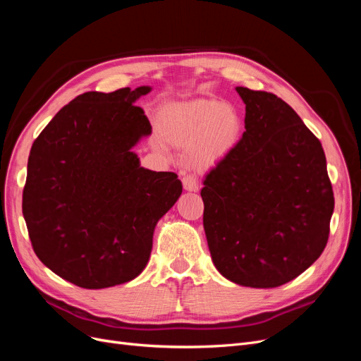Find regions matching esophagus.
Returning a JSON list of instances; mask_svg holds the SVG:
<instances>
[{
  "label": "esophagus",
  "mask_w": 361,
  "mask_h": 361,
  "mask_svg": "<svg viewBox=\"0 0 361 361\" xmlns=\"http://www.w3.org/2000/svg\"><path fill=\"white\" fill-rule=\"evenodd\" d=\"M182 185L187 191H197L199 190V179L192 176V174H187L182 178Z\"/></svg>",
  "instance_id": "34e87169"
}]
</instances>
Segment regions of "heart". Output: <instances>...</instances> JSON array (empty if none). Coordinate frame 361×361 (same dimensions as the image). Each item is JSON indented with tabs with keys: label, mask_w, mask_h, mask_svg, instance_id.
I'll use <instances>...</instances> for the list:
<instances>
[{
	"label": "heart",
	"mask_w": 361,
	"mask_h": 361,
	"mask_svg": "<svg viewBox=\"0 0 361 361\" xmlns=\"http://www.w3.org/2000/svg\"><path fill=\"white\" fill-rule=\"evenodd\" d=\"M158 130L171 146H190L192 162L212 166L236 147L243 137L244 118L236 106L216 97H194L162 106Z\"/></svg>",
	"instance_id": "obj_1"
}]
</instances>
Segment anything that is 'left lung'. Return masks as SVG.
I'll list each match as a JSON object with an SVG mask.
<instances>
[{"instance_id": "left-lung-1", "label": "left lung", "mask_w": 361, "mask_h": 361, "mask_svg": "<svg viewBox=\"0 0 361 361\" xmlns=\"http://www.w3.org/2000/svg\"><path fill=\"white\" fill-rule=\"evenodd\" d=\"M236 92L245 104V133L203 182V227L223 277L277 288L324 251L333 188L321 141L301 117L272 93Z\"/></svg>"}]
</instances>
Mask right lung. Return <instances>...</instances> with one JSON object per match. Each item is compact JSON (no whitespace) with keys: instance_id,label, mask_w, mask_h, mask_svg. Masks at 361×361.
<instances>
[{"instance_id":"obj_1","label":"right lung","mask_w":361,"mask_h":361,"mask_svg":"<svg viewBox=\"0 0 361 361\" xmlns=\"http://www.w3.org/2000/svg\"><path fill=\"white\" fill-rule=\"evenodd\" d=\"M150 85L87 92L54 116L30 150L23 214L35 253L84 289L134 280L146 268L158 221L182 194L176 173L140 166L152 134L134 104Z\"/></svg>"}]
</instances>
